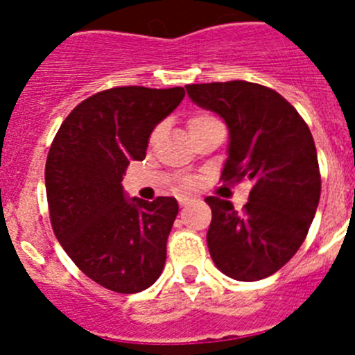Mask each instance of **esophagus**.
I'll return each mask as SVG.
<instances>
[{"label":"esophagus","mask_w":355,"mask_h":355,"mask_svg":"<svg viewBox=\"0 0 355 355\" xmlns=\"http://www.w3.org/2000/svg\"><path fill=\"white\" fill-rule=\"evenodd\" d=\"M190 202H192V199H190V197H183V199H180L181 206H188Z\"/></svg>","instance_id":"obj_1"}]
</instances>
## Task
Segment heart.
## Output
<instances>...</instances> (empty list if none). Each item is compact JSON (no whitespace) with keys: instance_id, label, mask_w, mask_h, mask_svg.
<instances>
[{"instance_id":"heart-1","label":"heart","mask_w":355,"mask_h":355,"mask_svg":"<svg viewBox=\"0 0 355 355\" xmlns=\"http://www.w3.org/2000/svg\"><path fill=\"white\" fill-rule=\"evenodd\" d=\"M216 121L213 115L206 114V112H199V114H193L192 117L188 119L187 126H188V131H190V135L196 133L197 130H200L202 126H206V124H209V122ZM156 137V131H153V135H150V140L155 139ZM196 187V183H193L192 180H183L181 181V190H184V192H188V190H192V188Z\"/></svg>"}]
</instances>
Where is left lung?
Masks as SVG:
<instances>
[{
  "instance_id": "obj_1",
  "label": "left lung",
  "mask_w": 355,
  "mask_h": 355,
  "mask_svg": "<svg viewBox=\"0 0 355 355\" xmlns=\"http://www.w3.org/2000/svg\"><path fill=\"white\" fill-rule=\"evenodd\" d=\"M187 92L229 128L220 180L252 181L240 213L229 200L206 197L213 263L236 281L268 277L300 249L318 208L322 178L311 131L281 94L263 85L215 81L188 85Z\"/></svg>"
}]
</instances>
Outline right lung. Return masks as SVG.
Wrapping results in <instances>:
<instances>
[{
  "label": "right lung",
  "instance_id": "right-lung-1",
  "mask_svg": "<svg viewBox=\"0 0 355 355\" xmlns=\"http://www.w3.org/2000/svg\"><path fill=\"white\" fill-rule=\"evenodd\" d=\"M183 97V87L103 90L72 110L49 147L46 193L55 236L106 290L139 293L165 266L178 200H128L121 183L130 162L146 158L150 131Z\"/></svg>",
  "mask_w": 355,
  "mask_h": 355
}]
</instances>
